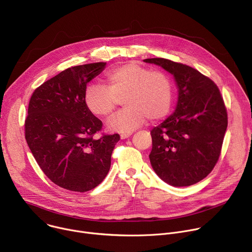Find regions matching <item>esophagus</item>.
<instances>
[{"label": "esophagus", "mask_w": 252, "mask_h": 252, "mask_svg": "<svg viewBox=\"0 0 252 252\" xmlns=\"http://www.w3.org/2000/svg\"><path fill=\"white\" fill-rule=\"evenodd\" d=\"M130 134H131L130 132H125V133H122V134H121V138H122V139L127 138L128 136H130Z\"/></svg>", "instance_id": "esophagus-1"}]
</instances>
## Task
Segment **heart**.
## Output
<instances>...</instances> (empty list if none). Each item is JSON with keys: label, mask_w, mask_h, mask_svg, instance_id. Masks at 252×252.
I'll return each instance as SVG.
<instances>
[{"label": "heart", "mask_w": 252, "mask_h": 252, "mask_svg": "<svg viewBox=\"0 0 252 252\" xmlns=\"http://www.w3.org/2000/svg\"><path fill=\"white\" fill-rule=\"evenodd\" d=\"M126 107L109 124L111 130L131 131L148 118L151 122L164 119L173 101L171 79L162 70H152L128 62L107 71L105 87L90 85L85 94L88 111L102 120L111 118L123 98Z\"/></svg>", "instance_id": "obj_1"}]
</instances>
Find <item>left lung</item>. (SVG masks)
Masks as SVG:
<instances>
[{"mask_svg": "<svg viewBox=\"0 0 252 252\" xmlns=\"http://www.w3.org/2000/svg\"><path fill=\"white\" fill-rule=\"evenodd\" d=\"M143 62L169 71L178 88L175 112L151 131L152 166L170 186L194 185L211 172L221 154L227 111L220 91L189 65L161 58Z\"/></svg>", "mask_w": 252, "mask_h": 252, "instance_id": "8db88e82", "label": "left lung"}]
</instances>
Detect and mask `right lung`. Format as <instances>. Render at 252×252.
I'll return each mask as SVG.
<instances>
[{
	"label": "right lung",
	"mask_w": 252,
	"mask_h": 252,
	"mask_svg": "<svg viewBox=\"0 0 252 252\" xmlns=\"http://www.w3.org/2000/svg\"><path fill=\"white\" fill-rule=\"evenodd\" d=\"M105 63L68 67L35 89L29 102L25 137L43 172L57 186L86 192L111 167L120 134L101 133L102 123L87 109V85Z\"/></svg>",
	"instance_id": "obj_1"
}]
</instances>
